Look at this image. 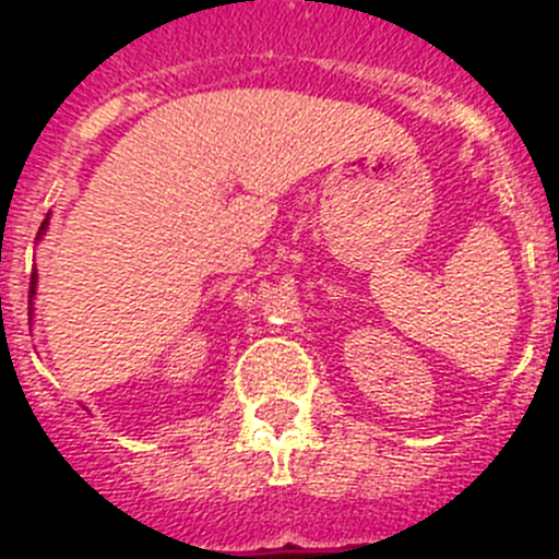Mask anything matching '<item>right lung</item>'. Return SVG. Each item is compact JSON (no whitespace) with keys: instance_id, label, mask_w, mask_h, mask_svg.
<instances>
[{"instance_id":"right-lung-1","label":"right lung","mask_w":559,"mask_h":559,"mask_svg":"<svg viewBox=\"0 0 559 559\" xmlns=\"http://www.w3.org/2000/svg\"><path fill=\"white\" fill-rule=\"evenodd\" d=\"M44 229H47V218H44L41 229H38V235H44ZM36 294V271H33V276H29V296Z\"/></svg>"}]
</instances>
